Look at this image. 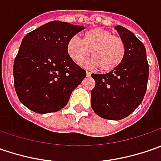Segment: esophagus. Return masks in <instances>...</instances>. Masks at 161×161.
Listing matches in <instances>:
<instances>
[{
  "label": "esophagus",
  "instance_id": "34e87169",
  "mask_svg": "<svg viewBox=\"0 0 161 161\" xmlns=\"http://www.w3.org/2000/svg\"><path fill=\"white\" fill-rule=\"evenodd\" d=\"M86 75H87V76H88V77H90V75H91V72H90V71H86Z\"/></svg>",
  "mask_w": 161,
  "mask_h": 161
}]
</instances>
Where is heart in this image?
Here are the masks:
<instances>
[{"label":"heart","instance_id":"b5f03b06","mask_svg":"<svg viewBox=\"0 0 161 161\" xmlns=\"http://www.w3.org/2000/svg\"><path fill=\"white\" fill-rule=\"evenodd\" d=\"M66 52L77 64H81L90 54L92 58L83 63L85 66L98 67L100 71H110L122 64L126 49L120 36L96 28L85 32L82 39L78 36L71 37L66 45Z\"/></svg>","mask_w":161,"mask_h":161}]
</instances>
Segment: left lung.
I'll use <instances>...</instances> for the list:
<instances>
[{
  "label": "left lung",
  "mask_w": 161,
  "mask_h": 161,
  "mask_svg": "<svg viewBox=\"0 0 161 161\" xmlns=\"http://www.w3.org/2000/svg\"><path fill=\"white\" fill-rule=\"evenodd\" d=\"M125 44V56L119 66L108 73L95 74L91 90V108L98 116L109 120L127 117L142 103L147 90L149 64L142 42L122 26H116Z\"/></svg>",
  "instance_id": "obj_1"
}]
</instances>
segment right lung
Returning <instances> with one entry per match:
<instances>
[{"mask_svg": "<svg viewBox=\"0 0 161 161\" xmlns=\"http://www.w3.org/2000/svg\"><path fill=\"white\" fill-rule=\"evenodd\" d=\"M82 26L51 21L25 36L14 60V87L19 101L38 114L57 112L86 77L66 52Z\"/></svg>", "mask_w": 161, "mask_h": 161, "instance_id": "1", "label": "right lung"}]
</instances>
